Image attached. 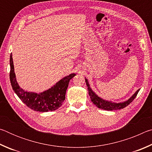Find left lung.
<instances>
[{"label":"left lung","mask_w":152,"mask_h":152,"mask_svg":"<svg viewBox=\"0 0 152 152\" xmlns=\"http://www.w3.org/2000/svg\"><path fill=\"white\" fill-rule=\"evenodd\" d=\"M85 82H86V86L88 87V94H89L90 97H91V101L93 102L94 104L96 105L98 108H99V109H102L103 110H119V109H123V108L128 106V105L135 99V98L136 97V96H137V94L138 93V92L140 91V89H138L137 91L133 94V95H132V96L130 97L127 101L117 103V102L108 101H106V100L101 99V97H99L97 94H96V93H95L94 92H93V91L91 89V87H90V84L88 82V80L86 78H85Z\"/></svg>","instance_id":"1"}]
</instances>
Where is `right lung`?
I'll return each mask as SVG.
<instances>
[{
    "label": "right lung",
    "instance_id": "right-lung-1",
    "mask_svg": "<svg viewBox=\"0 0 152 152\" xmlns=\"http://www.w3.org/2000/svg\"><path fill=\"white\" fill-rule=\"evenodd\" d=\"M10 81L14 92L28 107L39 112L53 111L60 108L65 100L66 92L69 82L76 76V74H71L61 78L55 85L47 91L40 93H35L24 91L18 84L14 70L12 53L10 56Z\"/></svg>",
    "mask_w": 152,
    "mask_h": 152
}]
</instances>
